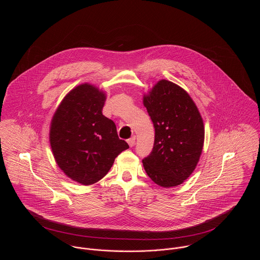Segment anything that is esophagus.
<instances>
[{
    "label": "esophagus",
    "instance_id": "obj_1",
    "mask_svg": "<svg viewBox=\"0 0 260 260\" xmlns=\"http://www.w3.org/2000/svg\"><path fill=\"white\" fill-rule=\"evenodd\" d=\"M135 140H136V137H135V136H133V137H131L130 139H128V140H127V142H128V144H129V146H130V147H133V146H134V144H135Z\"/></svg>",
    "mask_w": 260,
    "mask_h": 260
}]
</instances>
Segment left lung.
<instances>
[{"label":"left lung","instance_id":"obj_1","mask_svg":"<svg viewBox=\"0 0 260 260\" xmlns=\"http://www.w3.org/2000/svg\"><path fill=\"white\" fill-rule=\"evenodd\" d=\"M143 104L155 128L152 152L142 160L144 169L158 185H180L194 171L202 152L201 115L185 90L167 80L144 95Z\"/></svg>","mask_w":260,"mask_h":260}]
</instances>
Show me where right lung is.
<instances>
[{
  "instance_id": "obj_1",
  "label": "right lung",
  "mask_w": 260,
  "mask_h": 260,
  "mask_svg": "<svg viewBox=\"0 0 260 260\" xmlns=\"http://www.w3.org/2000/svg\"><path fill=\"white\" fill-rule=\"evenodd\" d=\"M106 95L93 85L82 84L70 91L50 128V144L63 172L83 185L102 179L115 158L129 145L119 139L115 123L102 114Z\"/></svg>"
}]
</instances>
